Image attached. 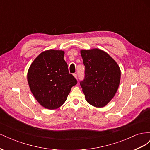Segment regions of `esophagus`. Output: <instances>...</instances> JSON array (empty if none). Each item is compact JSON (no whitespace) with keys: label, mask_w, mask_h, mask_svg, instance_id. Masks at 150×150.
I'll list each match as a JSON object with an SVG mask.
<instances>
[{"label":"esophagus","mask_w":150,"mask_h":150,"mask_svg":"<svg viewBox=\"0 0 150 150\" xmlns=\"http://www.w3.org/2000/svg\"><path fill=\"white\" fill-rule=\"evenodd\" d=\"M73 76H74V77L76 79H78V74H74Z\"/></svg>","instance_id":"1"}]
</instances>
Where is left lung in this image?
Returning <instances> with one entry per match:
<instances>
[{
    "instance_id": "8db88e82",
    "label": "left lung",
    "mask_w": 150,
    "mask_h": 150,
    "mask_svg": "<svg viewBox=\"0 0 150 150\" xmlns=\"http://www.w3.org/2000/svg\"><path fill=\"white\" fill-rule=\"evenodd\" d=\"M85 76L80 85L86 100L96 108L105 106L118 89L121 70L117 62L103 50H81Z\"/></svg>"
}]
</instances>
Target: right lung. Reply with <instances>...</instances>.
Instances as JSON below:
<instances>
[{
  "label": "right lung",
  "instance_id": "obj_1",
  "mask_svg": "<svg viewBox=\"0 0 150 150\" xmlns=\"http://www.w3.org/2000/svg\"><path fill=\"white\" fill-rule=\"evenodd\" d=\"M64 56L63 51H45L35 59L28 72L32 93L40 105L49 110L62 106L78 83L69 74Z\"/></svg>",
  "mask_w": 150,
  "mask_h": 150
}]
</instances>
